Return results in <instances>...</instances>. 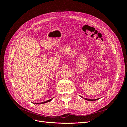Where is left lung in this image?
<instances>
[{
	"label": "left lung",
	"mask_w": 127,
	"mask_h": 127,
	"mask_svg": "<svg viewBox=\"0 0 127 127\" xmlns=\"http://www.w3.org/2000/svg\"><path fill=\"white\" fill-rule=\"evenodd\" d=\"M85 99H86V100H87V101H96V100H97V99H98H98H87V98H84Z\"/></svg>",
	"instance_id": "8db88e82"
}]
</instances>
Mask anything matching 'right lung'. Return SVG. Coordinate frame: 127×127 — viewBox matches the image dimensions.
<instances>
[{"mask_svg": "<svg viewBox=\"0 0 127 127\" xmlns=\"http://www.w3.org/2000/svg\"><path fill=\"white\" fill-rule=\"evenodd\" d=\"M52 99H52H49V100H48V101H45V102H42V103H34V104H43V103H47V102H50V101H51V100Z\"/></svg>", "mask_w": 127, "mask_h": 127, "instance_id": "right-lung-1", "label": "right lung"}]
</instances>
